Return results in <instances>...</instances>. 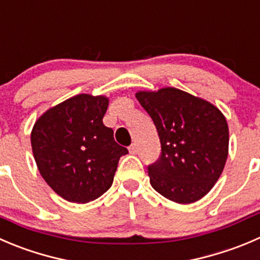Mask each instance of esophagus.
I'll return each instance as SVG.
<instances>
[{"label":"esophagus","mask_w":260,"mask_h":260,"mask_svg":"<svg viewBox=\"0 0 260 260\" xmlns=\"http://www.w3.org/2000/svg\"><path fill=\"white\" fill-rule=\"evenodd\" d=\"M129 151L131 154H136L138 153V144L136 143H133L131 145L129 146Z\"/></svg>","instance_id":"34e87169"}]
</instances>
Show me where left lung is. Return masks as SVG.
<instances>
[{"instance_id": "left-lung-1", "label": "left lung", "mask_w": 260, "mask_h": 260, "mask_svg": "<svg viewBox=\"0 0 260 260\" xmlns=\"http://www.w3.org/2000/svg\"><path fill=\"white\" fill-rule=\"evenodd\" d=\"M135 96L160 140V156L148 166L151 187L177 204L199 201L215 186L228 159L225 116L210 102L173 87Z\"/></svg>"}]
</instances>
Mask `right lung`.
<instances>
[{"label": "right lung", "mask_w": 260, "mask_h": 260, "mask_svg": "<svg viewBox=\"0 0 260 260\" xmlns=\"http://www.w3.org/2000/svg\"><path fill=\"white\" fill-rule=\"evenodd\" d=\"M107 106L105 96L77 94L44 112L32 127L38 169L67 201L86 204L102 196L114 182L120 158L129 153L102 122Z\"/></svg>", "instance_id": "add662e5"}]
</instances>
